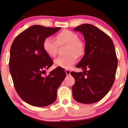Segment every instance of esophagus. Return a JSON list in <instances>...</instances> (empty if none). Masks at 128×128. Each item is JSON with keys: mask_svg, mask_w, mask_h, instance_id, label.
<instances>
[{"mask_svg": "<svg viewBox=\"0 0 128 128\" xmlns=\"http://www.w3.org/2000/svg\"><path fill=\"white\" fill-rule=\"evenodd\" d=\"M65 72H66V74H67V76L70 75V70H66Z\"/></svg>", "mask_w": 128, "mask_h": 128, "instance_id": "1", "label": "esophagus"}]
</instances>
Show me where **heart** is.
Masks as SVG:
<instances>
[{
    "label": "heart",
    "mask_w": 128,
    "mask_h": 128,
    "mask_svg": "<svg viewBox=\"0 0 128 128\" xmlns=\"http://www.w3.org/2000/svg\"><path fill=\"white\" fill-rule=\"evenodd\" d=\"M76 33L69 30H63L56 36V40L52 36L44 39L42 47L44 50L51 57H55L58 52L59 45L68 44L67 53L68 55L60 56L56 58L54 64L56 66L69 69L75 64L77 55L80 56L84 54L85 45L79 40Z\"/></svg>",
    "instance_id": "obj_1"
}]
</instances>
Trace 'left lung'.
<instances>
[{
    "label": "left lung",
    "instance_id": "obj_1",
    "mask_svg": "<svg viewBox=\"0 0 128 128\" xmlns=\"http://www.w3.org/2000/svg\"><path fill=\"white\" fill-rule=\"evenodd\" d=\"M74 30L82 34L86 46L85 55L76 66L84 72L70 73L75 79L73 97L81 104H93L106 96L114 84L117 68L115 47L108 35L92 24H81Z\"/></svg>",
    "mask_w": 128,
    "mask_h": 128
}]
</instances>
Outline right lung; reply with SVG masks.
<instances>
[{"instance_id": "right-lung-1", "label": "right lung", "mask_w": 128, "mask_h": 128, "mask_svg": "<svg viewBox=\"0 0 128 128\" xmlns=\"http://www.w3.org/2000/svg\"><path fill=\"white\" fill-rule=\"evenodd\" d=\"M60 29L32 26L16 36L11 45L9 66L14 87L21 99L32 106H46L55 102L57 90L66 76L61 67L43 76L53 61L42 43Z\"/></svg>"}]
</instances>
